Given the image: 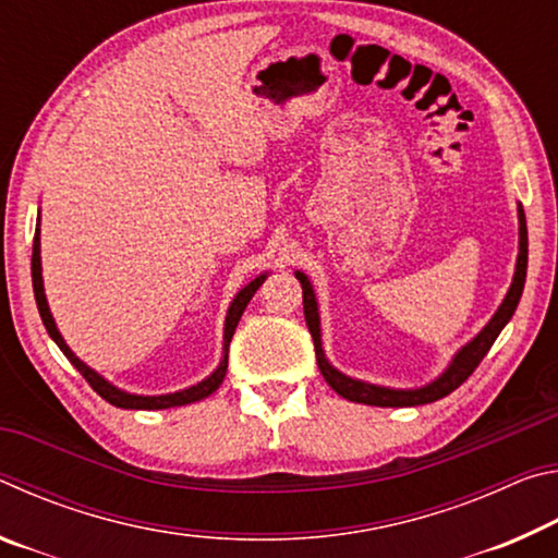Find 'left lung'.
<instances>
[{
  "mask_svg": "<svg viewBox=\"0 0 558 558\" xmlns=\"http://www.w3.org/2000/svg\"><path fill=\"white\" fill-rule=\"evenodd\" d=\"M529 241H526V219H524V209L519 206V258H517V270H514V280L512 288H509L507 298L495 317L489 319V325L480 332L470 344H465L452 359V364L448 366V372L440 376L428 386L415 391H393V389H384V386H374V384H364V381H354L349 376L339 374L337 369L329 366L323 352V342H319V315H317V302H315V292L313 286L305 272H295V278L302 286V310H305V323L310 327V335H313L315 342V354H317V366L323 372L325 381L332 386V389L342 396L347 401L354 403H366V405H421V403H433L442 399L458 389V386L468 379V376L477 369L480 362H483L485 354L489 352V347L495 344V339L502 332V327L512 319L514 310L519 305V298H522L524 290V280H526V256H529Z\"/></svg>",
  "mask_w": 558,
  "mask_h": 558,
  "instance_id": "obj_1",
  "label": "left lung"
}]
</instances>
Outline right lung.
Here are the masks:
<instances>
[{"mask_svg": "<svg viewBox=\"0 0 558 558\" xmlns=\"http://www.w3.org/2000/svg\"><path fill=\"white\" fill-rule=\"evenodd\" d=\"M263 280H266V276L256 278L253 282H248L239 295H235V300L231 302L229 307V315H226V329H223V359L219 364V369H216L209 379H204L202 384L192 386V389H184V391H177V393H167V396H135V393H125L116 389V386H110L102 376H98L93 369H88L86 364L81 362L78 356H75L69 344L63 342V337L59 335V329H56L53 325V317L49 313V305H46V295H44V280H41V256H39V229H36L34 233V251H32V282H34V298H36V307H39V315L44 319V327L46 332L51 335V339L56 344H59L61 352L69 356V362L75 366L83 374V379H86L90 384V389L96 391L98 396H102L108 403L118 405V409H174V405H186V403H194V401H202L206 399V396H211L216 389H219L223 376H226V366H229V344H231V337L235 332V325H239V319L243 315L245 305H248L251 298L256 295V290L263 286Z\"/></svg>", "mask_w": 558, "mask_h": 558, "instance_id": "right-lung-1", "label": "right lung"}]
</instances>
